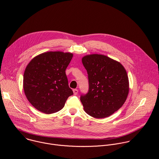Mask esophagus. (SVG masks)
<instances>
[{"mask_svg":"<svg viewBox=\"0 0 159 159\" xmlns=\"http://www.w3.org/2000/svg\"><path fill=\"white\" fill-rule=\"evenodd\" d=\"M73 92H74V95H77L79 91H78V90H77V89H74V90H73Z\"/></svg>","mask_w":159,"mask_h":159,"instance_id":"esophagus-1","label":"esophagus"}]
</instances>
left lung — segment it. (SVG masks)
Returning a JSON list of instances; mask_svg holds the SVG:
<instances>
[{"label":"left lung","mask_w":159,"mask_h":159,"mask_svg":"<svg viewBox=\"0 0 159 159\" xmlns=\"http://www.w3.org/2000/svg\"><path fill=\"white\" fill-rule=\"evenodd\" d=\"M82 61L89 80L88 92L80 98L84 111L96 118L108 117L126 100L129 92L126 71L120 63L102 55H87Z\"/></svg>","instance_id":"left-lung-1"}]
</instances>
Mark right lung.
Returning <instances> with one entry per match:
<instances>
[{
  "label": "right lung",
  "instance_id": "obj_1",
  "mask_svg": "<svg viewBox=\"0 0 159 159\" xmlns=\"http://www.w3.org/2000/svg\"><path fill=\"white\" fill-rule=\"evenodd\" d=\"M73 57L70 53L50 52L34 58L23 77L25 95L38 111L52 114L61 110L73 95L65 74Z\"/></svg>",
  "mask_w": 159,
  "mask_h": 159
}]
</instances>
